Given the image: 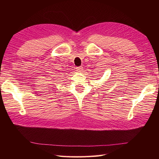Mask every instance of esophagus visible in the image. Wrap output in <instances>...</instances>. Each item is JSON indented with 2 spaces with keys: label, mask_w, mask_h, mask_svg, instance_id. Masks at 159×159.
I'll list each match as a JSON object with an SVG mask.
<instances>
[{
  "label": "esophagus",
  "mask_w": 159,
  "mask_h": 159,
  "mask_svg": "<svg viewBox=\"0 0 159 159\" xmlns=\"http://www.w3.org/2000/svg\"><path fill=\"white\" fill-rule=\"evenodd\" d=\"M76 70H77V71H79V72L82 71H83V67L80 66V67H78V68H76Z\"/></svg>",
  "instance_id": "1"
}]
</instances>
